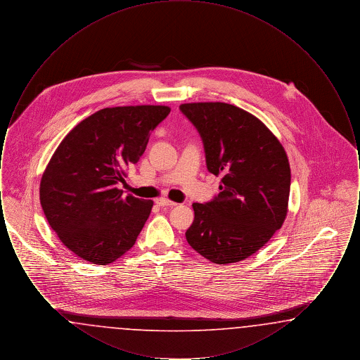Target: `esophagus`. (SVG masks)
<instances>
[{
	"instance_id": "esophagus-1",
	"label": "esophagus",
	"mask_w": 360,
	"mask_h": 360,
	"mask_svg": "<svg viewBox=\"0 0 360 360\" xmlns=\"http://www.w3.org/2000/svg\"><path fill=\"white\" fill-rule=\"evenodd\" d=\"M156 205L159 206H175L176 204L175 202H172V201H170L169 198H158L156 201Z\"/></svg>"
}]
</instances>
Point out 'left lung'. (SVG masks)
I'll list each match as a JSON object with an SVG mask.
<instances>
[{"label": "left lung", "instance_id": "1", "mask_svg": "<svg viewBox=\"0 0 360 360\" xmlns=\"http://www.w3.org/2000/svg\"><path fill=\"white\" fill-rule=\"evenodd\" d=\"M179 109L202 137L207 170L223 176L213 201L193 204L186 240L216 264L244 260L286 219L291 178L286 151L262 121L235 105L190 103Z\"/></svg>", "mask_w": 360, "mask_h": 360}]
</instances>
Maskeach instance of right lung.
I'll use <instances>...</instances> for the list:
<instances>
[{"label": "right lung", "instance_id": "add662e5", "mask_svg": "<svg viewBox=\"0 0 360 360\" xmlns=\"http://www.w3.org/2000/svg\"><path fill=\"white\" fill-rule=\"evenodd\" d=\"M170 110L165 105L105 108L75 125L55 150L40 181V204L77 257L105 266L134 247L154 201L122 195L117 185Z\"/></svg>", "mask_w": 360, "mask_h": 360}]
</instances>
